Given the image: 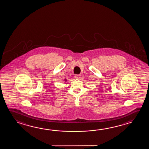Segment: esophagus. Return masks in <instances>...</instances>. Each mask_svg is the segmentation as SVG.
<instances>
[{"label": "esophagus", "mask_w": 149, "mask_h": 149, "mask_svg": "<svg viewBox=\"0 0 149 149\" xmlns=\"http://www.w3.org/2000/svg\"><path fill=\"white\" fill-rule=\"evenodd\" d=\"M81 76V74H75L74 77H75V78H76V79H80Z\"/></svg>", "instance_id": "esophagus-1"}]
</instances>
